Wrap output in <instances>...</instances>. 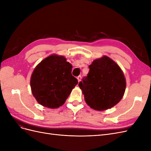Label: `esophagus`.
<instances>
[{"mask_svg":"<svg viewBox=\"0 0 151 151\" xmlns=\"http://www.w3.org/2000/svg\"><path fill=\"white\" fill-rule=\"evenodd\" d=\"M77 78V80H78V82L79 83V82L81 81V76H79Z\"/></svg>","mask_w":151,"mask_h":151,"instance_id":"esophagus-1","label":"esophagus"}]
</instances>
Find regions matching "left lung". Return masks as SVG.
Wrapping results in <instances>:
<instances>
[{
  "label": "left lung",
  "mask_w": 151,
  "mask_h": 151,
  "mask_svg": "<svg viewBox=\"0 0 151 151\" xmlns=\"http://www.w3.org/2000/svg\"><path fill=\"white\" fill-rule=\"evenodd\" d=\"M89 67L88 76L79 83L86 103L97 111L115 106L126 88V79L121 68L107 56L96 59Z\"/></svg>",
  "instance_id": "obj_1"
}]
</instances>
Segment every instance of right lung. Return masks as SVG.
Segmentation results:
<instances>
[{
  "mask_svg": "<svg viewBox=\"0 0 151 151\" xmlns=\"http://www.w3.org/2000/svg\"><path fill=\"white\" fill-rule=\"evenodd\" d=\"M72 65L63 56L51 55L39 63L32 73L31 92L37 102L49 108L65 103L78 81L72 76Z\"/></svg>",
  "mask_w": 151,
  "mask_h": 151,
  "instance_id": "add662e5",
  "label": "right lung"
}]
</instances>
